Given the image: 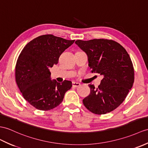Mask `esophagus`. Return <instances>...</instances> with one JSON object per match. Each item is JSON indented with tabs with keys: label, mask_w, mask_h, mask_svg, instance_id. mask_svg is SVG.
I'll return each mask as SVG.
<instances>
[{
	"label": "esophagus",
	"mask_w": 148,
	"mask_h": 148,
	"mask_svg": "<svg viewBox=\"0 0 148 148\" xmlns=\"http://www.w3.org/2000/svg\"><path fill=\"white\" fill-rule=\"evenodd\" d=\"M80 86V83H79V82H73V86L75 87V88H77L78 86Z\"/></svg>",
	"instance_id": "34e87169"
}]
</instances>
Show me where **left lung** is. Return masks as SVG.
Returning a JSON list of instances; mask_svg holds the SVG:
<instances>
[{
  "instance_id": "8db88e82",
  "label": "left lung",
  "mask_w": 148,
  "mask_h": 148,
  "mask_svg": "<svg viewBox=\"0 0 148 148\" xmlns=\"http://www.w3.org/2000/svg\"><path fill=\"white\" fill-rule=\"evenodd\" d=\"M75 43L87 54L92 73L103 76L97 88L88 85L90 93L82 100L84 105L98 115L113 111L124 101L134 81L129 55L121 45L111 40H78Z\"/></svg>"
}]
</instances>
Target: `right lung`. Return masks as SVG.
<instances>
[{
    "instance_id": "right-lung-1",
    "label": "right lung",
    "mask_w": 148,
    "mask_h": 148,
    "mask_svg": "<svg viewBox=\"0 0 148 148\" xmlns=\"http://www.w3.org/2000/svg\"><path fill=\"white\" fill-rule=\"evenodd\" d=\"M75 40L52 35H42L24 47L16 62L15 77L24 98L40 110H50L59 105L72 82L51 79L49 70L57 64L64 50Z\"/></svg>"
}]
</instances>
